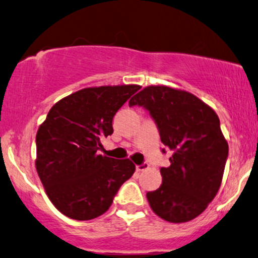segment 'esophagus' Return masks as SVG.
Here are the masks:
<instances>
[{
  "label": "esophagus",
  "instance_id": "34e87169",
  "mask_svg": "<svg viewBox=\"0 0 258 258\" xmlns=\"http://www.w3.org/2000/svg\"><path fill=\"white\" fill-rule=\"evenodd\" d=\"M149 168V163L147 162H143L141 164H138L137 166V172H143V170L147 169Z\"/></svg>",
  "mask_w": 258,
  "mask_h": 258
}]
</instances>
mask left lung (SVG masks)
I'll return each mask as SVG.
<instances>
[{"mask_svg":"<svg viewBox=\"0 0 258 258\" xmlns=\"http://www.w3.org/2000/svg\"><path fill=\"white\" fill-rule=\"evenodd\" d=\"M129 106L149 112L172 152L170 166L161 168L162 185L146 194L152 211L170 223L196 218L218 192L228 158L218 115L190 92L168 86H147Z\"/></svg>","mask_w":258,"mask_h":258,"instance_id":"8db88e82","label":"left lung"}]
</instances>
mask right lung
I'll list each match as a JSON object with an SVG mask.
<instances>
[{
  "label": "right lung",
  "instance_id": "1",
  "mask_svg": "<svg viewBox=\"0 0 258 258\" xmlns=\"http://www.w3.org/2000/svg\"><path fill=\"white\" fill-rule=\"evenodd\" d=\"M139 85L100 86L58 101L36 134V170L48 199L77 221L103 215L124 181L134 174L130 160L98 155L101 139L113 133L112 120Z\"/></svg>",
  "mask_w": 258,
  "mask_h": 258
}]
</instances>
